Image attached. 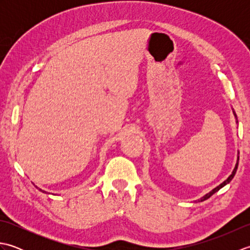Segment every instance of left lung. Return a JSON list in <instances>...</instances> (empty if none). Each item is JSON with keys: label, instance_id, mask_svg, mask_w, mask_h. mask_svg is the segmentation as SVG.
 Segmentation results:
<instances>
[{"label": "left lung", "instance_id": "1", "mask_svg": "<svg viewBox=\"0 0 250 250\" xmlns=\"http://www.w3.org/2000/svg\"><path fill=\"white\" fill-rule=\"evenodd\" d=\"M238 159H240V158H238V157H237V162H236V166H235L234 169H233V172H232V174L230 175V176H229V177H228V179H227V180H225V182H224V183H222V184H220V185L218 186V187H216L215 189H213V190H211V191H210V192H208V193H207V194H205V195L203 196V198H201V199L199 200V202H203V201H205V200H207V199H209V198H210V196H211V195H213L214 193H216V192H217V191H218L219 189H221L222 187H224V186H226L227 184H229V183L231 182V180H232V178H233V177H234V175H235V173H236V169H237V167H238Z\"/></svg>", "mask_w": 250, "mask_h": 250}]
</instances>
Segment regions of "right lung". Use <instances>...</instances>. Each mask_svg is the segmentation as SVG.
<instances>
[{
  "mask_svg": "<svg viewBox=\"0 0 250 250\" xmlns=\"http://www.w3.org/2000/svg\"><path fill=\"white\" fill-rule=\"evenodd\" d=\"M40 190H41V189H40ZM41 191H42V192H44V193H46V192H45V191H43V190H41Z\"/></svg>",
  "mask_w": 250,
  "mask_h": 250,
  "instance_id": "add662e5",
  "label": "right lung"
}]
</instances>
